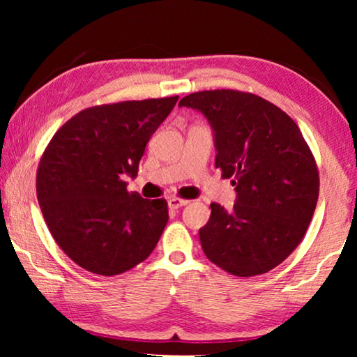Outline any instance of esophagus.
Returning <instances> with one entry per match:
<instances>
[{
	"label": "esophagus",
	"instance_id": "34e87169",
	"mask_svg": "<svg viewBox=\"0 0 357 357\" xmlns=\"http://www.w3.org/2000/svg\"><path fill=\"white\" fill-rule=\"evenodd\" d=\"M187 203H189V200H184V198H178V197L168 198V206H170V209H178L181 206H185Z\"/></svg>",
	"mask_w": 357,
	"mask_h": 357
}]
</instances>
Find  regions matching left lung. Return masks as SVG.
I'll use <instances>...</instances> for the list:
<instances>
[{
	"mask_svg": "<svg viewBox=\"0 0 357 357\" xmlns=\"http://www.w3.org/2000/svg\"><path fill=\"white\" fill-rule=\"evenodd\" d=\"M179 105L208 118L215 168L238 192L229 213L211 204L198 231L204 255L236 277L269 273L301 244L315 213L319 173L309 144L285 112L257 94L209 89Z\"/></svg>",
	"mask_w": 357,
	"mask_h": 357,
	"instance_id": "obj_1",
	"label": "left lung"
}]
</instances>
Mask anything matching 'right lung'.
Masks as SVG:
<instances>
[{
  "label": "right lung",
  "mask_w": 357,
  "mask_h": 357,
  "mask_svg": "<svg viewBox=\"0 0 357 357\" xmlns=\"http://www.w3.org/2000/svg\"><path fill=\"white\" fill-rule=\"evenodd\" d=\"M179 96L84 108L42 153L36 192L48 229L80 268L118 275L144 261L168 222L165 198L129 192L151 135Z\"/></svg>",
  "instance_id": "obj_1"
}]
</instances>
